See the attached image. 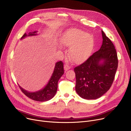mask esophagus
Listing matches in <instances>:
<instances>
[{
	"instance_id": "obj_1",
	"label": "esophagus",
	"mask_w": 131,
	"mask_h": 131,
	"mask_svg": "<svg viewBox=\"0 0 131 131\" xmlns=\"http://www.w3.org/2000/svg\"><path fill=\"white\" fill-rule=\"evenodd\" d=\"M70 68H71L70 66H69L68 65L65 64V65H64V70H65V71H67V70H70Z\"/></svg>"
}]
</instances>
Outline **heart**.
<instances>
[{
  "mask_svg": "<svg viewBox=\"0 0 131 131\" xmlns=\"http://www.w3.org/2000/svg\"><path fill=\"white\" fill-rule=\"evenodd\" d=\"M64 46L70 47L69 57L75 64H80L88 59L94 44L93 37L90 34L78 29L66 31L61 39Z\"/></svg>",
  "mask_w": 131,
  "mask_h": 131,
  "instance_id": "b5f03b06",
  "label": "heart"
}]
</instances>
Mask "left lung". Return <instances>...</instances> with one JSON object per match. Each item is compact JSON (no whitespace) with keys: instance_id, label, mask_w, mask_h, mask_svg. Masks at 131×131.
<instances>
[{"instance_id":"1","label":"left lung","mask_w":131,"mask_h":131,"mask_svg":"<svg viewBox=\"0 0 131 131\" xmlns=\"http://www.w3.org/2000/svg\"><path fill=\"white\" fill-rule=\"evenodd\" d=\"M102 43L83 63L74 68L75 90L82 98L98 99L111 87L118 67V58L112 41L101 31Z\"/></svg>"}]
</instances>
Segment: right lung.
I'll return each mask as SVG.
<instances>
[{
  "label": "right lung",
  "mask_w": 131,
  "mask_h": 131,
  "mask_svg": "<svg viewBox=\"0 0 131 131\" xmlns=\"http://www.w3.org/2000/svg\"><path fill=\"white\" fill-rule=\"evenodd\" d=\"M37 32H30L28 34L24 33L21 39L24 38L27 36H36ZM63 63L61 61H59L56 63L55 65L53 72L52 76L48 82L46 86L42 90L34 92H30L26 91L19 85V87L22 92L29 98L38 101H46L52 99L56 93L58 86V82L61 77L64 73Z\"/></svg>",
  "instance_id": "1"
}]
</instances>
